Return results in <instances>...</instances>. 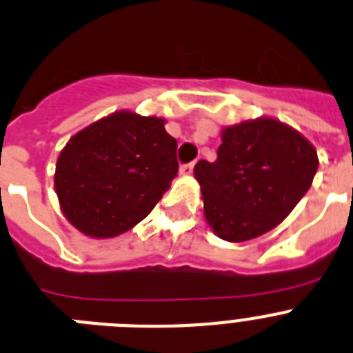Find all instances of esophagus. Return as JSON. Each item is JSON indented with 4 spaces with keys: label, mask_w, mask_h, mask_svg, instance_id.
I'll use <instances>...</instances> for the list:
<instances>
[{
    "label": "esophagus",
    "mask_w": 353,
    "mask_h": 353,
    "mask_svg": "<svg viewBox=\"0 0 353 353\" xmlns=\"http://www.w3.org/2000/svg\"><path fill=\"white\" fill-rule=\"evenodd\" d=\"M194 164H196V162H188V164H182L180 165V173L191 174L192 170H194Z\"/></svg>",
    "instance_id": "esophagus-1"
}]
</instances>
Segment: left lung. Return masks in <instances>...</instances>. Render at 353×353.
I'll return each mask as SVG.
<instances>
[{"label":"left lung","instance_id":"1","mask_svg":"<svg viewBox=\"0 0 353 353\" xmlns=\"http://www.w3.org/2000/svg\"><path fill=\"white\" fill-rule=\"evenodd\" d=\"M218 159L198 161L205 218L221 239H254L275 228L305 196L318 171L312 144L276 119L223 130Z\"/></svg>","mask_w":353,"mask_h":353}]
</instances>
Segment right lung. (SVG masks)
Returning <instances> with one entry per match:
<instances>
[{"label":"right lung","mask_w":353,"mask_h":353,"mask_svg":"<svg viewBox=\"0 0 353 353\" xmlns=\"http://www.w3.org/2000/svg\"><path fill=\"white\" fill-rule=\"evenodd\" d=\"M164 119L116 112L60 152L55 191L65 218L90 237H114L152 212L179 173Z\"/></svg>","instance_id":"obj_1"}]
</instances>
